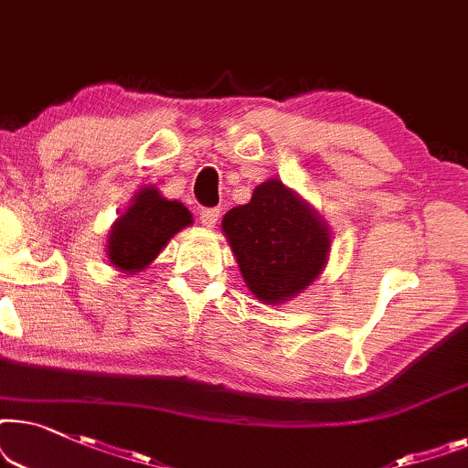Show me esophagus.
Instances as JSON below:
<instances>
[{
	"label": "esophagus",
	"instance_id": "esophagus-1",
	"mask_svg": "<svg viewBox=\"0 0 468 468\" xmlns=\"http://www.w3.org/2000/svg\"><path fill=\"white\" fill-rule=\"evenodd\" d=\"M198 218H201V224L205 229H214L218 224V218H220V211H218V209H201Z\"/></svg>",
	"mask_w": 468,
	"mask_h": 468
}]
</instances>
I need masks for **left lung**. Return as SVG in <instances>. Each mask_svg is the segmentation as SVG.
<instances>
[{
  "label": "left lung",
  "mask_w": 468,
  "mask_h": 468,
  "mask_svg": "<svg viewBox=\"0 0 468 468\" xmlns=\"http://www.w3.org/2000/svg\"><path fill=\"white\" fill-rule=\"evenodd\" d=\"M222 233L254 297L280 306L321 276L332 250V229L306 198L270 177L250 203L222 218Z\"/></svg>",
  "instance_id": "8db88e82"
}]
</instances>
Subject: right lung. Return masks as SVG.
Segmentation results:
<instances>
[{
  "instance_id": "1",
  "label": "right lung",
  "mask_w": 468,
  "mask_h": 468,
  "mask_svg": "<svg viewBox=\"0 0 468 468\" xmlns=\"http://www.w3.org/2000/svg\"><path fill=\"white\" fill-rule=\"evenodd\" d=\"M192 224L184 203L165 198L155 186H143L128 209L111 224L107 238L109 263L122 273L147 270L179 230Z\"/></svg>"
}]
</instances>
